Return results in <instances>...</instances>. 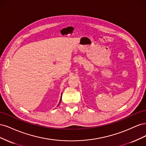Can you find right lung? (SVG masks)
<instances>
[{
	"instance_id": "add662e5",
	"label": "right lung",
	"mask_w": 146,
	"mask_h": 146,
	"mask_svg": "<svg viewBox=\"0 0 146 146\" xmlns=\"http://www.w3.org/2000/svg\"><path fill=\"white\" fill-rule=\"evenodd\" d=\"M61 100H60V103L61 102Z\"/></svg>"
}]
</instances>
